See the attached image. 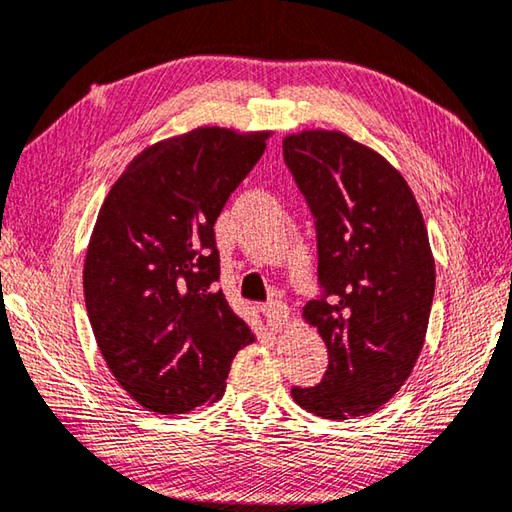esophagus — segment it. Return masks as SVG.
<instances>
[{"label": "esophagus", "mask_w": 512, "mask_h": 512, "mask_svg": "<svg viewBox=\"0 0 512 512\" xmlns=\"http://www.w3.org/2000/svg\"><path fill=\"white\" fill-rule=\"evenodd\" d=\"M266 315H268V322L275 330H282L288 324V306L284 302H273L266 304Z\"/></svg>", "instance_id": "esophagus-1"}]
</instances>
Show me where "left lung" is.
Listing matches in <instances>:
<instances>
[{
    "instance_id": "obj_1",
    "label": "left lung",
    "mask_w": 512,
    "mask_h": 512,
    "mask_svg": "<svg viewBox=\"0 0 512 512\" xmlns=\"http://www.w3.org/2000/svg\"><path fill=\"white\" fill-rule=\"evenodd\" d=\"M284 162L315 219L319 295L304 306L328 348L322 382L290 388L324 419L375 413L413 370L435 295V259L406 179L344 133L284 139Z\"/></svg>"
}]
</instances>
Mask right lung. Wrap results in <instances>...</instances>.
<instances>
[{
	"label": "right lung",
	"instance_id": "obj_1",
	"mask_svg": "<svg viewBox=\"0 0 512 512\" xmlns=\"http://www.w3.org/2000/svg\"><path fill=\"white\" fill-rule=\"evenodd\" d=\"M266 137L210 126L166 139L130 162L99 210L88 319L119 386L157 415L222 397L237 350L255 342L217 288L213 226Z\"/></svg>",
	"mask_w": 512,
	"mask_h": 512
}]
</instances>
